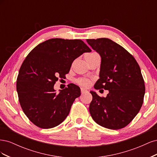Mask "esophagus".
<instances>
[{
    "label": "esophagus",
    "mask_w": 157,
    "mask_h": 157,
    "mask_svg": "<svg viewBox=\"0 0 157 157\" xmlns=\"http://www.w3.org/2000/svg\"><path fill=\"white\" fill-rule=\"evenodd\" d=\"M86 92H88V90H87L84 89V88H81V94H85V93H86Z\"/></svg>",
    "instance_id": "1"
}]
</instances>
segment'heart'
<instances>
[{"mask_svg":"<svg viewBox=\"0 0 157 157\" xmlns=\"http://www.w3.org/2000/svg\"><path fill=\"white\" fill-rule=\"evenodd\" d=\"M95 54V53L90 54ZM78 83L84 87H88L90 84V80L87 78H80L78 80Z\"/></svg>","mask_w":157,"mask_h":157,"instance_id":"obj_1","label":"heart"}]
</instances>
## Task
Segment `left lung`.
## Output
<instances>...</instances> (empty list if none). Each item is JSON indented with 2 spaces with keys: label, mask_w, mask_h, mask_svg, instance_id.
Wrapping results in <instances>:
<instances>
[{
  "label": "left lung",
  "mask_w": 157,
  "mask_h": 157,
  "mask_svg": "<svg viewBox=\"0 0 157 157\" xmlns=\"http://www.w3.org/2000/svg\"><path fill=\"white\" fill-rule=\"evenodd\" d=\"M101 57L100 71L94 88L109 90L105 98L90 91L89 111L97 124L111 130L125 127L139 113L145 83L136 60L122 46L107 38L87 39Z\"/></svg>",
  "instance_id": "obj_1"
}]
</instances>
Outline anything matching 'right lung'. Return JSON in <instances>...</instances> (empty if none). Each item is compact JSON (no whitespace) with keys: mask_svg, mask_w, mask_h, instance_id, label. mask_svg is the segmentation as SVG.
<instances>
[{"mask_svg":"<svg viewBox=\"0 0 157 157\" xmlns=\"http://www.w3.org/2000/svg\"><path fill=\"white\" fill-rule=\"evenodd\" d=\"M91 51L81 40L56 38L30 52L19 71L16 89L23 111L33 124L48 129L58 126L68 116L80 89L71 84L57 93L54 86L58 78L69 72L76 58Z\"/></svg>","mask_w":157,"mask_h":157,"instance_id":"obj_1","label":"right lung"}]
</instances>
